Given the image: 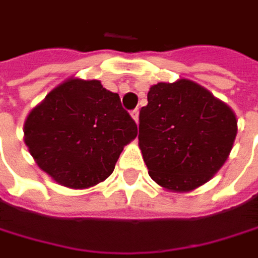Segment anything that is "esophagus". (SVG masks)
Masks as SVG:
<instances>
[{"label":"esophagus","mask_w":258,"mask_h":258,"mask_svg":"<svg viewBox=\"0 0 258 258\" xmlns=\"http://www.w3.org/2000/svg\"><path fill=\"white\" fill-rule=\"evenodd\" d=\"M131 118H133L136 122H139V109H134V110L131 112Z\"/></svg>","instance_id":"1"}]
</instances>
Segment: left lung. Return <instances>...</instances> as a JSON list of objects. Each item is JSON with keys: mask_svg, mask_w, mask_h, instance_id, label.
<instances>
[{"mask_svg": "<svg viewBox=\"0 0 258 258\" xmlns=\"http://www.w3.org/2000/svg\"><path fill=\"white\" fill-rule=\"evenodd\" d=\"M139 121L149 176L172 192H189L211 179L229 158L237 133L232 109L188 79L152 85Z\"/></svg>", "mask_w": 258, "mask_h": 258, "instance_id": "1", "label": "left lung"}]
</instances>
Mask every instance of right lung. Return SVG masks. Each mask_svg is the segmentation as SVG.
<instances>
[{"label": "right lung", "instance_id": "1", "mask_svg": "<svg viewBox=\"0 0 258 258\" xmlns=\"http://www.w3.org/2000/svg\"><path fill=\"white\" fill-rule=\"evenodd\" d=\"M137 125L119 95L95 79L70 78L26 116L24 140L37 166L56 183L91 188L109 178Z\"/></svg>", "mask_w": 258, "mask_h": 258}]
</instances>
